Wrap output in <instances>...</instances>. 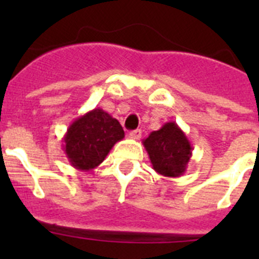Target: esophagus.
<instances>
[{
  "instance_id": "34e87169",
  "label": "esophagus",
  "mask_w": 259,
  "mask_h": 259,
  "mask_svg": "<svg viewBox=\"0 0 259 259\" xmlns=\"http://www.w3.org/2000/svg\"><path fill=\"white\" fill-rule=\"evenodd\" d=\"M141 134H143V131H141V130H135V131L130 132V135H128V136L131 137V139H134V140H139V139L141 137Z\"/></svg>"
}]
</instances>
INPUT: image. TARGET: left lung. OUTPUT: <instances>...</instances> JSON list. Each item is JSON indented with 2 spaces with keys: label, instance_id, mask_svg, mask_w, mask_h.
Here are the masks:
<instances>
[{
  "label": "left lung",
  "instance_id": "obj_1",
  "mask_svg": "<svg viewBox=\"0 0 259 259\" xmlns=\"http://www.w3.org/2000/svg\"><path fill=\"white\" fill-rule=\"evenodd\" d=\"M153 170L162 176L178 178L187 171L192 157V145L175 122L164 123L143 140Z\"/></svg>",
  "mask_w": 259,
  "mask_h": 259
}]
</instances>
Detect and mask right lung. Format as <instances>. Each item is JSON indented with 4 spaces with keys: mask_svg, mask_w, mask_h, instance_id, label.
Here are the masks:
<instances>
[{
    "mask_svg": "<svg viewBox=\"0 0 259 259\" xmlns=\"http://www.w3.org/2000/svg\"><path fill=\"white\" fill-rule=\"evenodd\" d=\"M124 137L120 123L102 109H93L71 123L63 137V150L71 166L91 171Z\"/></svg>",
    "mask_w": 259,
    "mask_h": 259,
    "instance_id": "right-lung-1",
    "label": "right lung"
}]
</instances>
